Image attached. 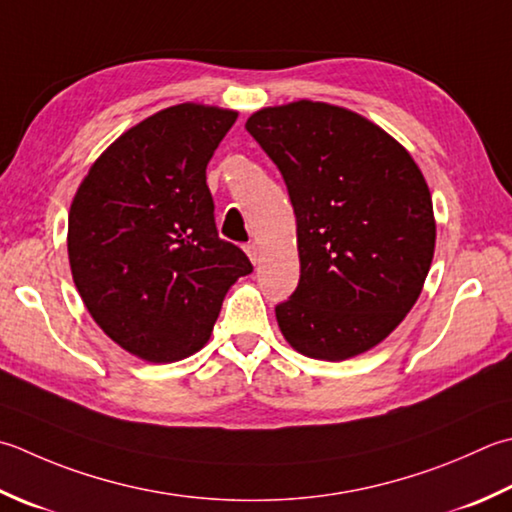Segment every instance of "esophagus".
I'll list each match as a JSON object with an SVG mask.
<instances>
[{"mask_svg":"<svg viewBox=\"0 0 512 512\" xmlns=\"http://www.w3.org/2000/svg\"><path fill=\"white\" fill-rule=\"evenodd\" d=\"M244 250H246V255L250 257V262H253V264H259V248H257V244H255V242L246 244V246H244Z\"/></svg>","mask_w":512,"mask_h":512,"instance_id":"esophagus-1","label":"esophagus"}]
</instances>
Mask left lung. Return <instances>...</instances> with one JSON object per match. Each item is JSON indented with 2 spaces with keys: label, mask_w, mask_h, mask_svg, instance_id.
I'll return each mask as SVG.
<instances>
[{
  "label": "left lung",
  "mask_w": 512,
  "mask_h": 512,
  "mask_svg": "<svg viewBox=\"0 0 512 512\" xmlns=\"http://www.w3.org/2000/svg\"><path fill=\"white\" fill-rule=\"evenodd\" d=\"M246 130L282 173L299 284L275 306L286 342L328 362L362 355L415 306L435 253L422 170L386 130L324 102L270 106Z\"/></svg>",
  "instance_id": "8db88e82"
}]
</instances>
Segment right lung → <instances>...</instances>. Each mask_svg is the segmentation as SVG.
Wrapping results in <instances>:
<instances>
[{"label": "right lung", "instance_id": "add662e5", "mask_svg": "<svg viewBox=\"0 0 512 512\" xmlns=\"http://www.w3.org/2000/svg\"><path fill=\"white\" fill-rule=\"evenodd\" d=\"M235 110L177 104L117 137L79 184L68 259L90 317L130 355L168 364L202 348L239 277L217 235L206 166Z\"/></svg>", "mask_w": 512, "mask_h": 512}]
</instances>
